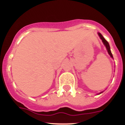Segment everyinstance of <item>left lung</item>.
<instances>
[{
  "mask_svg": "<svg viewBox=\"0 0 125 125\" xmlns=\"http://www.w3.org/2000/svg\"><path fill=\"white\" fill-rule=\"evenodd\" d=\"M98 34H99V36H100V38L101 39V40H102L103 42L104 43V44L105 45L106 47V49H107V51H108V53H109V54L110 55V56H111V57H113V55H112V54H111V51H110V45H109L108 42L106 41V40L105 39H104L103 37V36H102V35H101V34H100V33H98Z\"/></svg>",
  "mask_w": 125,
  "mask_h": 125,
  "instance_id": "1",
  "label": "left lung"
}]
</instances>
